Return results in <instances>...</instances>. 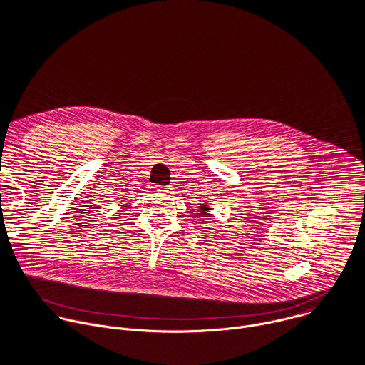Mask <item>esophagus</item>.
Here are the masks:
<instances>
[{
  "instance_id": "esophagus-1",
  "label": "esophagus",
  "mask_w": 365,
  "mask_h": 365,
  "mask_svg": "<svg viewBox=\"0 0 365 365\" xmlns=\"http://www.w3.org/2000/svg\"><path fill=\"white\" fill-rule=\"evenodd\" d=\"M154 192H158V193L163 195V193H166V192H168V189H166V187H155V189H154Z\"/></svg>"
}]
</instances>
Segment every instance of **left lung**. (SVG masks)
<instances>
[{
	"label": "left lung",
	"mask_w": 365,
	"mask_h": 365,
	"mask_svg": "<svg viewBox=\"0 0 365 365\" xmlns=\"http://www.w3.org/2000/svg\"><path fill=\"white\" fill-rule=\"evenodd\" d=\"M210 211H212V207L207 203H200L199 205V212H200L202 217H210V214H207Z\"/></svg>",
	"instance_id": "left-lung-1"
}]
</instances>
